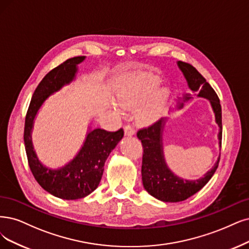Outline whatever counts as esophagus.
Masks as SVG:
<instances>
[{
	"label": "esophagus",
	"instance_id": "esophagus-1",
	"mask_svg": "<svg viewBox=\"0 0 249 249\" xmlns=\"http://www.w3.org/2000/svg\"><path fill=\"white\" fill-rule=\"evenodd\" d=\"M124 134L126 136H132V135H134V129L130 125H126L124 127Z\"/></svg>",
	"mask_w": 249,
	"mask_h": 249
}]
</instances>
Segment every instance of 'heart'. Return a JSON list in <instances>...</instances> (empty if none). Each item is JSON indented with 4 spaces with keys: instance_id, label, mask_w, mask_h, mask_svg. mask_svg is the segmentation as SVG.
<instances>
[{
    "instance_id": "1",
    "label": "heart",
    "mask_w": 249,
    "mask_h": 249,
    "mask_svg": "<svg viewBox=\"0 0 249 249\" xmlns=\"http://www.w3.org/2000/svg\"><path fill=\"white\" fill-rule=\"evenodd\" d=\"M159 79L151 76H141L128 81L117 90L118 106L125 109L140 107L137 118L144 125H151L161 118L170 96L167 86H158ZM116 109V108H115ZM117 113H119V110Z\"/></svg>"
}]
</instances>
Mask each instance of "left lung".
<instances>
[{"label": "left lung", "instance_id": "left-lung-1", "mask_svg": "<svg viewBox=\"0 0 249 249\" xmlns=\"http://www.w3.org/2000/svg\"><path fill=\"white\" fill-rule=\"evenodd\" d=\"M178 69L185 77L188 87L192 93H197V97L209 101L214 114L215 123L218 126L217 140L220 148L222 144V107L215 91L209 85L203 76L191 64L178 61ZM192 93H185L182 97L176 99L177 105L170 107L169 115L183 107L185 103L193 98ZM168 117H163L152 126L137 132L143 148L142 178L144 190L150 195L163 202H180L190 198L203 188L213 178L219 162V156L213 167L203 177L197 179H185L178 177L165 160L163 133Z\"/></svg>", "mask_w": 249, "mask_h": 249}]
</instances>
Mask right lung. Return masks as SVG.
<instances>
[{"mask_svg":"<svg viewBox=\"0 0 249 249\" xmlns=\"http://www.w3.org/2000/svg\"><path fill=\"white\" fill-rule=\"evenodd\" d=\"M85 58H70L49 71L36 88L25 117L23 139L30 168L36 180L45 191L64 200L84 198L98 187L107 157L124 136L123 129L108 132L100 128L92 129L88 126L85 141L79 152L63 166H46L36 156L32 140L35 119L52 94L76 81L78 66Z\"/></svg>","mask_w":249,"mask_h":249,"instance_id":"add662e5","label":"right lung"}]
</instances>
